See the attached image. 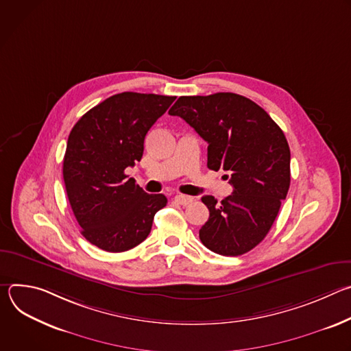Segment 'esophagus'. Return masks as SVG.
I'll return each mask as SVG.
<instances>
[{
	"label": "esophagus",
	"instance_id": "obj_1",
	"mask_svg": "<svg viewBox=\"0 0 351 351\" xmlns=\"http://www.w3.org/2000/svg\"><path fill=\"white\" fill-rule=\"evenodd\" d=\"M175 202L180 206H189L193 202V197L184 195V194H178V195H175Z\"/></svg>",
	"mask_w": 351,
	"mask_h": 351
}]
</instances>
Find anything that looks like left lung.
Instances as JSON below:
<instances>
[{"mask_svg": "<svg viewBox=\"0 0 351 351\" xmlns=\"http://www.w3.org/2000/svg\"><path fill=\"white\" fill-rule=\"evenodd\" d=\"M169 115L184 119L208 143L207 167L225 171L233 193L202 202L210 218L199 240L221 256H241L260 244L290 186V148L282 129L252 99L234 93L183 95Z\"/></svg>", "mask_w": 351, "mask_h": 351, "instance_id": "1", "label": "left lung"}]
</instances>
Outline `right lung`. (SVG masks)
I'll use <instances>...</instances> for the list:
<instances>
[{
    "label": "right lung",
    "instance_id": "obj_1",
    "mask_svg": "<svg viewBox=\"0 0 351 351\" xmlns=\"http://www.w3.org/2000/svg\"><path fill=\"white\" fill-rule=\"evenodd\" d=\"M176 97L125 91L87 111L72 128L64 157L69 203L87 241L110 253L136 247L168 199L145 193L128 167L140 161L144 137Z\"/></svg>",
    "mask_w": 351,
    "mask_h": 351
}]
</instances>
